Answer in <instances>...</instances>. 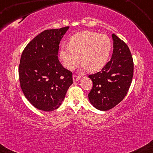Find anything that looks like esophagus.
<instances>
[{"label":"esophagus","instance_id":"esophagus-1","mask_svg":"<svg viewBox=\"0 0 153 153\" xmlns=\"http://www.w3.org/2000/svg\"><path fill=\"white\" fill-rule=\"evenodd\" d=\"M79 79H80V77H79V76H76V75H75V74L73 75V81H77Z\"/></svg>","mask_w":153,"mask_h":153}]
</instances>
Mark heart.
I'll return each mask as SVG.
<instances>
[{
    "mask_svg": "<svg viewBox=\"0 0 153 153\" xmlns=\"http://www.w3.org/2000/svg\"><path fill=\"white\" fill-rule=\"evenodd\" d=\"M111 49L112 42L108 35L83 31L73 35L68 47H61L60 58L68 70H74L81 59L82 68L94 72L106 65Z\"/></svg>",
    "mask_w": 153,
    "mask_h": 153,
    "instance_id": "1",
    "label": "heart"
}]
</instances>
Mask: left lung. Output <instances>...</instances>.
I'll return each mask as SVG.
<instances>
[{"instance_id":"1","label":"left lung","mask_w":153,"mask_h":153,"mask_svg":"<svg viewBox=\"0 0 153 153\" xmlns=\"http://www.w3.org/2000/svg\"><path fill=\"white\" fill-rule=\"evenodd\" d=\"M114 50L111 60L100 72L89 75L93 88L88 99L94 107L100 111L114 108L124 99L130 87L134 62L126 44L112 34Z\"/></svg>"}]
</instances>
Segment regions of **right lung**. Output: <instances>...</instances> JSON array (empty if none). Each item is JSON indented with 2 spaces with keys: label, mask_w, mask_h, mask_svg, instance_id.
Instances as JSON below:
<instances>
[{
  "label": "right lung",
  "mask_w": 153,
  "mask_h": 153,
  "mask_svg": "<svg viewBox=\"0 0 153 153\" xmlns=\"http://www.w3.org/2000/svg\"><path fill=\"white\" fill-rule=\"evenodd\" d=\"M68 29L44 30L22 52L19 67L21 88L39 110L57 109L73 83L72 72L62 67L58 57L60 42Z\"/></svg>",
  "instance_id": "obj_1"
}]
</instances>
